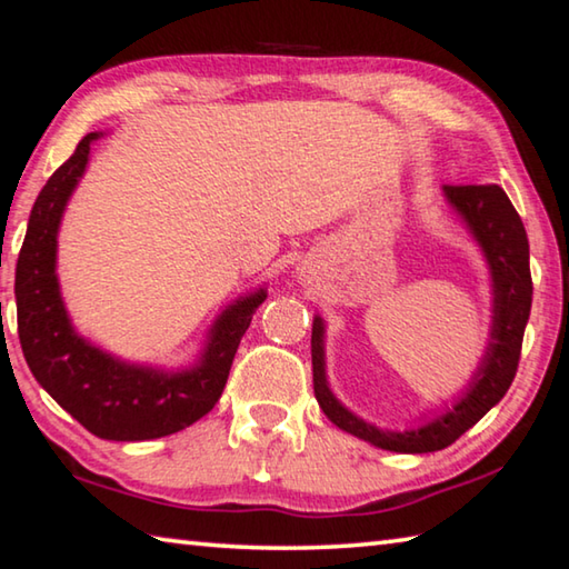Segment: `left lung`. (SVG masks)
Instances as JSON below:
<instances>
[{
  "label": "left lung",
  "mask_w": 569,
  "mask_h": 569,
  "mask_svg": "<svg viewBox=\"0 0 569 569\" xmlns=\"http://www.w3.org/2000/svg\"><path fill=\"white\" fill-rule=\"evenodd\" d=\"M445 196L485 250L495 281V326L492 341L481 361L475 381L455 409L413 431H381L343 409L326 383L323 371V323L313 319L311 359H313V393L336 427L349 431L373 447L401 451V455H427L447 449L467 429L485 417L512 387L519 353H522L525 326L532 308V273H529V243L522 218L509 203L499 186H445Z\"/></svg>",
  "instance_id": "obj_1"
}]
</instances>
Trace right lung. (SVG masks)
<instances>
[{"label":"right lung","mask_w":569,"mask_h":569,"mask_svg":"<svg viewBox=\"0 0 569 569\" xmlns=\"http://www.w3.org/2000/svg\"><path fill=\"white\" fill-rule=\"evenodd\" d=\"M98 138V132L84 134L34 200L17 258V331L34 379L84 429L110 441H146L176 435L216 407L238 343L266 291L261 288L226 308L210 329L203 359L188 371L166 373L122 363L80 339L67 319L54 273L57 230Z\"/></svg>","instance_id":"right-lung-1"}]
</instances>
